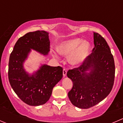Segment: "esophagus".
I'll list each match as a JSON object with an SVG mask.
<instances>
[{"mask_svg": "<svg viewBox=\"0 0 123 123\" xmlns=\"http://www.w3.org/2000/svg\"><path fill=\"white\" fill-rule=\"evenodd\" d=\"M67 76V70L65 68L63 69V76L65 77Z\"/></svg>", "mask_w": 123, "mask_h": 123, "instance_id": "34e87169", "label": "esophagus"}]
</instances>
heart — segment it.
Wrapping results in <instances>:
<instances>
[{
	"label": "heart",
	"mask_w": 123,
	"mask_h": 123,
	"mask_svg": "<svg viewBox=\"0 0 123 123\" xmlns=\"http://www.w3.org/2000/svg\"><path fill=\"white\" fill-rule=\"evenodd\" d=\"M58 52L61 55L69 58V62L74 65H79L88 58L91 51L89 42L81 38H74L65 41L59 44L57 47ZM57 57L56 55H54Z\"/></svg>",
	"instance_id": "b5f03b06"
}]
</instances>
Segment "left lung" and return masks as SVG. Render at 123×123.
<instances>
[{
  "instance_id": "1",
  "label": "left lung",
  "mask_w": 123,
  "mask_h": 123,
  "mask_svg": "<svg viewBox=\"0 0 123 123\" xmlns=\"http://www.w3.org/2000/svg\"><path fill=\"white\" fill-rule=\"evenodd\" d=\"M94 44L92 52L83 64L67 73L73 82L69 99L81 109L91 108L105 99L114 83L115 63L108 43L102 35L94 32Z\"/></svg>"
}]
</instances>
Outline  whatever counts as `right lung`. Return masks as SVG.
I'll list each match as a JSON object with an SVG mask.
<instances>
[{
  "mask_svg": "<svg viewBox=\"0 0 123 123\" xmlns=\"http://www.w3.org/2000/svg\"><path fill=\"white\" fill-rule=\"evenodd\" d=\"M31 49L46 55L50 51L49 33L44 31L28 32L15 43L9 56L8 79L18 97L30 106H40L49 100L55 86L62 77V68L41 66L30 75L25 71L23 63Z\"/></svg>",
  "mask_w": 123,
  "mask_h": 123,
  "instance_id": "right-lung-1",
  "label": "right lung"
}]
</instances>
